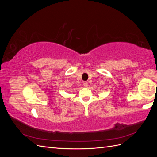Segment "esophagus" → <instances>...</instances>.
<instances>
[{
	"label": "esophagus",
	"instance_id": "obj_1",
	"mask_svg": "<svg viewBox=\"0 0 157 157\" xmlns=\"http://www.w3.org/2000/svg\"><path fill=\"white\" fill-rule=\"evenodd\" d=\"M84 87H86V88H87V87L88 86V83L87 82H84Z\"/></svg>",
	"mask_w": 157,
	"mask_h": 157
}]
</instances>
